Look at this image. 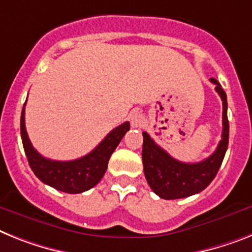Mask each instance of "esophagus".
Segmentation results:
<instances>
[{"label": "esophagus", "mask_w": 252, "mask_h": 252, "mask_svg": "<svg viewBox=\"0 0 252 252\" xmlns=\"http://www.w3.org/2000/svg\"><path fill=\"white\" fill-rule=\"evenodd\" d=\"M143 116L141 115L139 113H133L130 114V123H132L133 126H136V128H138V126H142L143 124Z\"/></svg>", "instance_id": "34e87169"}]
</instances>
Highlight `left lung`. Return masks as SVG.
<instances>
[{
	"label": "left lung",
	"mask_w": 252,
	"mask_h": 252,
	"mask_svg": "<svg viewBox=\"0 0 252 252\" xmlns=\"http://www.w3.org/2000/svg\"><path fill=\"white\" fill-rule=\"evenodd\" d=\"M223 101V132L217 150L200 162H182L155 143L143 132L142 162L146 181L158 197L165 200L183 198L201 192L215 178L228 149L229 122L227 116V94L217 79L210 78Z\"/></svg>",
	"instance_id": "8db88e82"
}]
</instances>
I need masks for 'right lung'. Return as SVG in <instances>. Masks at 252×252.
<instances>
[{"instance_id": "add662e5", "label": "right lung", "mask_w": 252, "mask_h": 252, "mask_svg": "<svg viewBox=\"0 0 252 252\" xmlns=\"http://www.w3.org/2000/svg\"><path fill=\"white\" fill-rule=\"evenodd\" d=\"M129 128V123H123L122 126L111 130L96 149L83 158L70 161H56L43 158L31 143L25 129V105L20 118L23 147L32 170L44 185L66 193H80L88 191L101 181L106 172L110 156Z\"/></svg>"}]
</instances>
